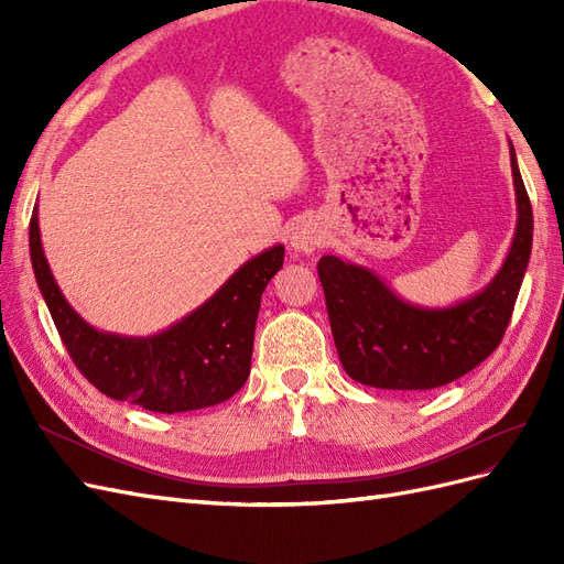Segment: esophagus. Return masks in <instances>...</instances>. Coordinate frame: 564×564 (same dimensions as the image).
<instances>
[{"label":"esophagus","mask_w":564,"mask_h":564,"mask_svg":"<svg viewBox=\"0 0 564 564\" xmlns=\"http://www.w3.org/2000/svg\"><path fill=\"white\" fill-rule=\"evenodd\" d=\"M327 240V232L322 230L317 220H301L292 232V249L299 253H313Z\"/></svg>","instance_id":"1"}]
</instances>
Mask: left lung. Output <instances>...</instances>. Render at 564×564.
I'll list each match as a JSON object with an SVG mask.
<instances>
[{
    "instance_id": "1",
    "label": "left lung",
    "mask_w": 564,
    "mask_h": 564,
    "mask_svg": "<svg viewBox=\"0 0 564 564\" xmlns=\"http://www.w3.org/2000/svg\"><path fill=\"white\" fill-rule=\"evenodd\" d=\"M510 166L518 197L516 237L497 278L473 299L452 308H419L392 294L371 270L322 256L317 275L338 360L350 379L386 390H431L464 377L497 350L516 308L534 232L513 145Z\"/></svg>"
}]
</instances>
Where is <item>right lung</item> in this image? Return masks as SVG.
<instances>
[{"label":"right lung","mask_w":564,"mask_h":564,"mask_svg":"<svg viewBox=\"0 0 564 564\" xmlns=\"http://www.w3.org/2000/svg\"><path fill=\"white\" fill-rule=\"evenodd\" d=\"M30 259L63 346L84 379L112 400L176 414L224 402L245 386L261 294L282 268L284 247L253 256L197 311L143 338L98 332L70 308L46 263L37 209L30 218Z\"/></svg>","instance_id":"1"}]
</instances>
